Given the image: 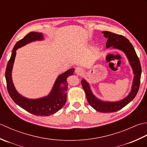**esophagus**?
I'll return each mask as SVG.
<instances>
[{
  "label": "esophagus",
  "instance_id": "1",
  "mask_svg": "<svg viewBox=\"0 0 147 147\" xmlns=\"http://www.w3.org/2000/svg\"><path fill=\"white\" fill-rule=\"evenodd\" d=\"M76 74H77V75H82L84 72V70L83 68H81V67H77L76 68Z\"/></svg>",
  "mask_w": 147,
  "mask_h": 147
}]
</instances>
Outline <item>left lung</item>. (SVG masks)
I'll return each mask as SVG.
<instances>
[{
  "instance_id": "1",
  "label": "left lung",
  "mask_w": 147,
  "mask_h": 147,
  "mask_svg": "<svg viewBox=\"0 0 147 147\" xmlns=\"http://www.w3.org/2000/svg\"><path fill=\"white\" fill-rule=\"evenodd\" d=\"M102 33L104 34V37L108 38L106 44L107 48L112 46L113 48L122 51L126 55L134 75L131 91L127 97L121 101L115 102L103 101L99 100L92 94L89 83L87 82L85 79H83L81 80V84L86 92L88 103L93 109L100 112H113L122 109L135 98L140 88L142 67L135 50L127 38L121 35L115 34L110 32L105 31Z\"/></svg>"
}]
</instances>
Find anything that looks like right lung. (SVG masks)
<instances>
[{
	"instance_id": "1",
	"label": "right lung",
	"mask_w": 147,
	"mask_h": 147,
	"mask_svg": "<svg viewBox=\"0 0 147 147\" xmlns=\"http://www.w3.org/2000/svg\"><path fill=\"white\" fill-rule=\"evenodd\" d=\"M40 40H43L42 33L30 32L23 38L17 42L7 63L5 76L9 94L18 105L34 115L49 116L58 112L65 105L68 89L67 79L68 76L73 75L74 68H71L59 75L49 95L39 99H28L20 95L14 88L11 77L16 50L31 42Z\"/></svg>"
}]
</instances>
